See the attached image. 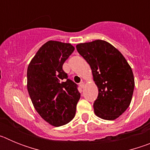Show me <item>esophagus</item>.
<instances>
[{"label": "esophagus", "instance_id": "1", "mask_svg": "<svg viewBox=\"0 0 150 150\" xmlns=\"http://www.w3.org/2000/svg\"><path fill=\"white\" fill-rule=\"evenodd\" d=\"M84 84H85V83L83 81L80 82V83H79V86L81 87V88H83V86H84Z\"/></svg>", "mask_w": 150, "mask_h": 150}]
</instances>
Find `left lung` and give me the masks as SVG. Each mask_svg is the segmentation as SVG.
I'll use <instances>...</instances> for the list:
<instances>
[{"instance_id": "1", "label": "left lung", "mask_w": 150, "mask_h": 150, "mask_svg": "<svg viewBox=\"0 0 150 150\" xmlns=\"http://www.w3.org/2000/svg\"><path fill=\"white\" fill-rule=\"evenodd\" d=\"M76 47L91 67L98 88L93 104L95 115L103 120H116L132 101L134 88L132 67L122 54L107 41L96 40Z\"/></svg>"}]
</instances>
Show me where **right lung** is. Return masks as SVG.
<instances>
[{
  "mask_svg": "<svg viewBox=\"0 0 150 150\" xmlns=\"http://www.w3.org/2000/svg\"><path fill=\"white\" fill-rule=\"evenodd\" d=\"M74 50L71 43L50 40L28 67L27 88L33 105L45 121L55 127L74 119L80 98L77 85L62 69Z\"/></svg>",
  "mask_w": 150,
  "mask_h": 150,
  "instance_id": "add662e5",
  "label": "right lung"
}]
</instances>
